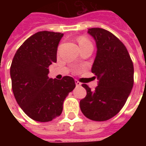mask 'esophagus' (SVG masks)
Here are the masks:
<instances>
[{"label":"esophagus","mask_w":146,"mask_h":146,"mask_svg":"<svg viewBox=\"0 0 146 146\" xmlns=\"http://www.w3.org/2000/svg\"><path fill=\"white\" fill-rule=\"evenodd\" d=\"M75 83H76V85L77 87H79V86L81 85V83L80 82L79 80H75Z\"/></svg>","instance_id":"1"}]
</instances>
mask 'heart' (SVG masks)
<instances>
[{
  "instance_id": "heart-1",
  "label": "heart",
  "mask_w": 146,
  "mask_h": 146,
  "mask_svg": "<svg viewBox=\"0 0 146 146\" xmlns=\"http://www.w3.org/2000/svg\"><path fill=\"white\" fill-rule=\"evenodd\" d=\"M78 42H79L80 46H81V45L84 44H91V42L89 41L88 39L86 38L85 36H81V37L79 39Z\"/></svg>"
}]
</instances>
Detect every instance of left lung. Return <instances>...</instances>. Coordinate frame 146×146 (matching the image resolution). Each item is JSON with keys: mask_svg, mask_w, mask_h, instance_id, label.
I'll return each instance as SVG.
<instances>
[{"mask_svg": "<svg viewBox=\"0 0 146 146\" xmlns=\"http://www.w3.org/2000/svg\"><path fill=\"white\" fill-rule=\"evenodd\" d=\"M88 33L97 46L92 72L98 84L95 91L82 84L87 95L80 107L87 118L105 121L116 116L125 104L134 84V66L125 45L110 31L91 28Z\"/></svg>", "mask_w": 146, "mask_h": 146, "instance_id": "left-lung-1", "label": "left lung"}]
</instances>
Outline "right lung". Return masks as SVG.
Masks as SVG:
<instances>
[{
	"mask_svg": "<svg viewBox=\"0 0 146 146\" xmlns=\"http://www.w3.org/2000/svg\"><path fill=\"white\" fill-rule=\"evenodd\" d=\"M63 33L40 31L26 40L15 54L10 68L11 88L23 112L38 122H48L62 112L63 102L76 87L73 77L61 80L48 76V67L57 61Z\"/></svg>",
	"mask_w": 146,
	"mask_h": 146,
	"instance_id": "obj_1",
	"label": "right lung"
}]
</instances>
